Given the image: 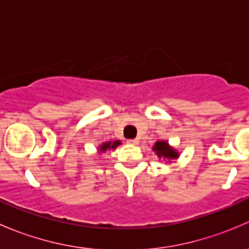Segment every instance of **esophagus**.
<instances>
[{"mask_svg":"<svg viewBox=\"0 0 249 249\" xmlns=\"http://www.w3.org/2000/svg\"><path fill=\"white\" fill-rule=\"evenodd\" d=\"M127 143H129V144H137V143H139V140H137V139L127 140Z\"/></svg>","mask_w":249,"mask_h":249,"instance_id":"obj_1","label":"esophagus"}]
</instances>
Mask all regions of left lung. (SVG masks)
I'll return each mask as SVG.
<instances>
[{
	"instance_id": "left-lung-1",
	"label": "left lung",
	"mask_w": 249,
	"mask_h": 249,
	"mask_svg": "<svg viewBox=\"0 0 249 249\" xmlns=\"http://www.w3.org/2000/svg\"><path fill=\"white\" fill-rule=\"evenodd\" d=\"M153 149L157 152L158 157H164V158H167V159H175V158L178 157V153L175 152V149H172V148L169 147V144H167L166 142H157L155 143L154 148Z\"/></svg>"
}]
</instances>
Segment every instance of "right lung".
I'll return each instance as SVG.
<instances>
[{"label": "right lung", "mask_w": 249, "mask_h": 249, "mask_svg": "<svg viewBox=\"0 0 249 249\" xmlns=\"http://www.w3.org/2000/svg\"><path fill=\"white\" fill-rule=\"evenodd\" d=\"M120 144V141H114V142H107V143H104V144L100 147V149H101V152H105V150H107L108 148H112V149H114V148H117V145Z\"/></svg>", "instance_id": "obj_1"}]
</instances>
